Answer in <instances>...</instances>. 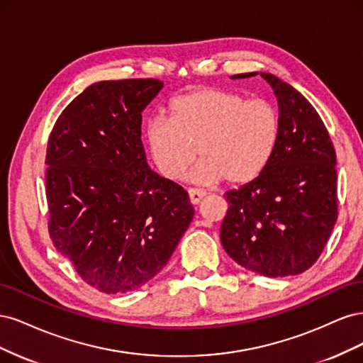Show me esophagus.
Segmentation results:
<instances>
[{
    "label": "esophagus",
    "instance_id": "obj_1",
    "mask_svg": "<svg viewBox=\"0 0 363 363\" xmlns=\"http://www.w3.org/2000/svg\"><path fill=\"white\" fill-rule=\"evenodd\" d=\"M188 194H189V200L192 204H199L203 200V196L206 195V192H203L201 189H195V188L188 189Z\"/></svg>",
    "mask_w": 363,
    "mask_h": 363
}]
</instances>
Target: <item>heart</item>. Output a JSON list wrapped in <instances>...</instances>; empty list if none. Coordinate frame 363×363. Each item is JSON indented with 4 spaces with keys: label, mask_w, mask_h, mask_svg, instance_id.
Returning <instances> with one entry per match:
<instances>
[{
    "label": "heart",
    "mask_w": 363,
    "mask_h": 363,
    "mask_svg": "<svg viewBox=\"0 0 363 363\" xmlns=\"http://www.w3.org/2000/svg\"><path fill=\"white\" fill-rule=\"evenodd\" d=\"M281 130L279 107L267 98L248 100L240 92L201 87L174 98L168 119H150L144 140L164 179H180L199 152L195 180L244 186L267 171Z\"/></svg>",
    "instance_id": "b5f03b06"
}]
</instances>
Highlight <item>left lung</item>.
Instances as JSON below:
<instances>
[{
	"label": "left lung",
	"instance_id": "obj_1",
	"mask_svg": "<svg viewBox=\"0 0 363 363\" xmlns=\"http://www.w3.org/2000/svg\"><path fill=\"white\" fill-rule=\"evenodd\" d=\"M260 75L277 96L281 139L257 180L224 194L228 208L221 242L240 267L288 277L309 269L332 235L337 219L336 152L313 106L276 75Z\"/></svg>",
	"mask_w": 363,
	"mask_h": 363
}]
</instances>
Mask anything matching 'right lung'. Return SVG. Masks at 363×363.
I'll use <instances>...</instances> for the list:
<instances>
[{
    "label": "right lung",
    "mask_w": 363,
    "mask_h": 363,
    "mask_svg": "<svg viewBox=\"0 0 363 363\" xmlns=\"http://www.w3.org/2000/svg\"><path fill=\"white\" fill-rule=\"evenodd\" d=\"M156 79L98 82L75 96L47 145L48 232L89 286L125 294L167 265L194 218L182 186L151 171L142 111Z\"/></svg>",
    "instance_id": "add662e5"
}]
</instances>
